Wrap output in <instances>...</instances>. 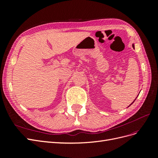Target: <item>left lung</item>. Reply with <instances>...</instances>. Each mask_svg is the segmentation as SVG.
Here are the masks:
<instances>
[{
	"instance_id": "8db88e82",
	"label": "left lung",
	"mask_w": 158,
	"mask_h": 158,
	"mask_svg": "<svg viewBox=\"0 0 158 158\" xmlns=\"http://www.w3.org/2000/svg\"><path fill=\"white\" fill-rule=\"evenodd\" d=\"M132 47H133V48H134V49H135V45H134V44H132ZM135 101H134V102H135ZM134 102H133L132 103H134ZM132 103L131 104H132ZM131 105H130V106H131Z\"/></svg>"
}]
</instances>
